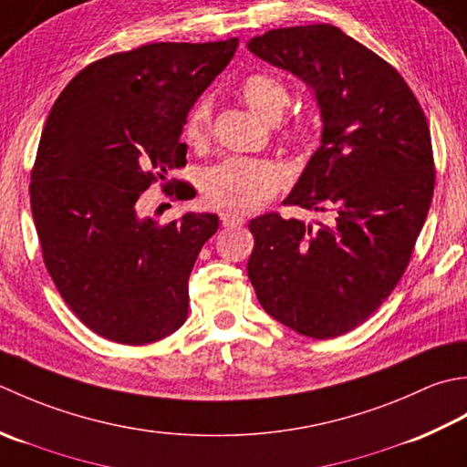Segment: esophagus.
<instances>
[{"instance_id": "1", "label": "esophagus", "mask_w": 467, "mask_h": 467, "mask_svg": "<svg viewBox=\"0 0 467 467\" xmlns=\"http://www.w3.org/2000/svg\"><path fill=\"white\" fill-rule=\"evenodd\" d=\"M245 220L242 215H235V213H222V225L223 227H237V225H244Z\"/></svg>"}]
</instances>
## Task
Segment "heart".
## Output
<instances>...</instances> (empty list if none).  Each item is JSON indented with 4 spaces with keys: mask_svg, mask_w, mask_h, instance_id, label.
<instances>
[{
    "mask_svg": "<svg viewBox=\"0 0 467 467\" xmlns=\"http://www.w3.org/2000/svg\"><path fill=\"white\" fill-rule=\"evenodd\" d=\"M237 94L255 114L265 120H278L290 104V88L272 74H247L237 84ZM212 130V100L199 97L187 110L181 127L183 140L192 147H203ZM282 132L294 142L308 139L306 120L292 119ZM284 171L268 159L227 157L207 167L199 177L205 205L230 213H250L272 199L284 185Z\"/></svg>",
    "mask_w": 467,
    "mask_h": 467,
    "instance_id": "heart-1",
    "label": "heart"
}]
</instances>
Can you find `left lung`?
Returning a JSON list of instances; mask_svg holds the SVG:
<instances>
[{"label": "left lung", "instance_id": "left-lung-1", "mask_svg": "<svg viewBox=\"0 0 467 467\" xmlns=\"http://www.w3.org/2000/svg\"><path fill=\"white\" fill-rule=\"evenodd\" d=\"M247 47L314 90L320 147L284 205L332 213L318 227L255 217L247 275L272 318L335 338L387 300L411 260L435 185L430 127L401 74L337 26L278 27Z\"/></svg>", "mask_w": 467, "mask_h": 467}]
</instances>
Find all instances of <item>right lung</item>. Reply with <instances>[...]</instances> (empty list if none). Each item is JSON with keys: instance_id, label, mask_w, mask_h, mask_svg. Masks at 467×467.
I'll list each match as a JSON object with an SVG mask.
<instances>
[{"instance_id": "right-lung-1", "label": "right lung", "mask_w": 467, "mask_h": 467, "mask_svg": "<svg viewBox=\"0 0 467 467\" xmlns=\"http://www.w3.org/2000/svg\"><path fill=\"white\" fill-rule=\"evenodd\" d=\"M235 47L237 37L157 42L107 56L76 74L47 114L30 183L44 264L76 317L112 342L149 345L187 318L189 274L220 220L159 223L137 202L187 163L185 114ZM167 195L192 197L183 181Z\"/></svg>"}]
</instances>
